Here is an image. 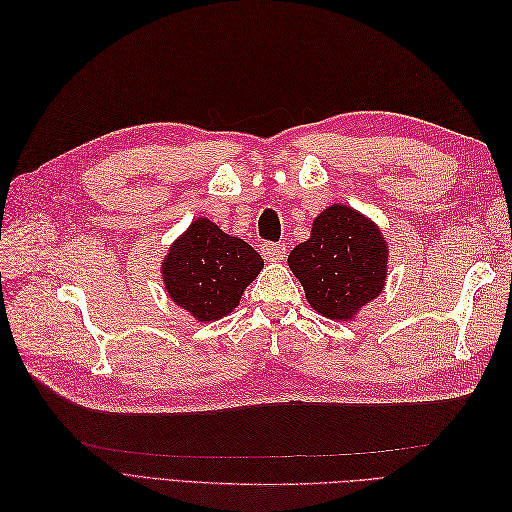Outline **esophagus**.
<instances>
[{
	"mask_svg": "<svg viewBox=\"0 0 512 512\" xmlns=\"http://www.w3.org/2000/svg\"><path fill=\"white\" fill-rule=\"evenodd\" d=\"M262 256H265L269 262H280L286 256V245L284 243L262 245Z\"/></svg>",
	"mask_w": 512,
	"mask_h": 512,
	"instance_id": "34e87169",
	"label": "esophagus"
}]
</instances>
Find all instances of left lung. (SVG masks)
I'll list each match as a JSON object with an SVG mask.
<instances>
[{"mask_svg": "<svg viewBox=\"0 0 512 512\" xmlns=\"http://www.w3.org/2000/svg\"><path fill=\"white\" fill-rule=\"evenodd\" d=\"M288 267L318 314L348 322L382 294L389 243L374 220L333 203L316 215L309 239L290 252Z\"/></svg>", "mask_w": 512, "mask_h": 512, "instance_id": "8db88e82", "label": "left lung"}]
</instances>
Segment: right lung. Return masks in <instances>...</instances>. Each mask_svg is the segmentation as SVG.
I'll list each match as a JSON object with an SVG mask.
<instances>
[{
  "label": "right lung",
  "mask_w": 512,
  "mask_h": 512,
  "mask_svg": "<svg viewBox=\"0 0 512 512\" xmlns=\"http://www.w3.org/2000/svg\"><path fill=\"white\" fill-rule=\"evenodd\" d=\"M265 267L250 243L226 235L209 218H196L162 260L166 294L198 322L228 316Z\"/></svg>",
  "instance_id": "add662e5"
}]
</instances>
